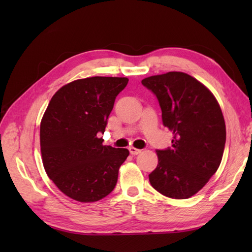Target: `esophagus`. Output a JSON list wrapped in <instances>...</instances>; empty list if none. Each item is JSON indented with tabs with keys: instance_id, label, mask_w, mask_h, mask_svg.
I'll use <instances>...</instances> for the list:
<instances>
[{
	"instance_id": "34e87169",
	"label": "esophagus",
	"mask_w": 252,
	"mask_h": 252,
	"mask_svg": "<svg viewBox=\"0 0 252 252\" xmlns=\"http://www.w3.org/2000/svg\"><path fill=\"white\" fill-rule=\"evenodd\" d=\"M129 151H130L131 155H134V156H135V155H138V154L142 153L141 149H137V148H135V147H130Z\"/></svg>"
}]
</instances>
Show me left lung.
Instances as JSON below:
<instances>
[{
	"label": "left lung",
	"mask_w": 252,
	"mask_h": 252,
	"mask_svg": "<svg viewBox=\"0 0 252 252\" xmlns=\"http://www.w3.org/2000/svg\"><path fill=\"white\" fill-rule=\"evenodd\" d=\"M142 84L156 95L163 126L173 133L172 146L156 151L158 165L149 182L164 196L189 198L221 163L226 141L222 110L210 91L184 72L148 77Z\"/></svg>",
	"instance_id": "1"
}]
</instances>
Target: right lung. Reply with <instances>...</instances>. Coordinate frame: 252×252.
Returning <instances> with one entry per match:
<instances>
[{"instance_id":"obj_1","label":"right lung","mask_w":252,"mask_h":252,"mask_svg":"<svg viewBox=\"0 0 252 252\" xmlns=\"http://www.w3.org/2000/svg\"><path fill=\"white\" fill-rule=\"evenodd\" d=\"M127 78L92 77L63 85L42 118L40 144L49 178L66 196L94 202L109 195L126 148L103 145L108 117Z\"/></svg>"}]
</instances>
